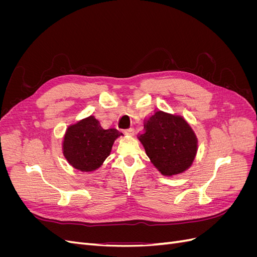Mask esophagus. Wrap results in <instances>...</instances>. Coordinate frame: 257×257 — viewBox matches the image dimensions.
<instances>
[{
  "label": "esophagus",
  "mask_w": 257,
  "mask_h": 257,
  "mask_svg": "<svg viewBox=\"0 0 257 257\" xmlns=\"http://www.w3.org/2000/svg\"><path fill=\"white\" fill-rule=\"evenodd\" d=\"M123 132H124V133H125V134H127V135H133V134H134V128L130 127V128L124 130Z\"/></svg>",
  "instance_id": "esophagus-1"
}]
</instances>
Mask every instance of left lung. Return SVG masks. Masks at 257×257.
Here are the masks:
<instances>
[{"mask_svg": "<svg viewBox=\"0 0 257 257\" xmlns=\"http://www.w3.org/2000/svg\"><path fill=\"white\" fill-rule=\"evenodd\" d=\"M145 127V133L138 138L163 175L180 174L191 166L197 151V141L182 116L157 111Z\"/></svg>", "mask_w": 257, "mask_h": 257, "instance_id": "left-lung-1", "label": "left lung"}]
</instances>
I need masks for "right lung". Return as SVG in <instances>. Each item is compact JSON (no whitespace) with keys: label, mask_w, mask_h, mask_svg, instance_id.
<instances>
[{"label":"right lung","mask_w":257,"mask_h":257,"mask_svg":"<svg viewBox=\"0 0 257 257\" xmlns=\"http://www.w3.org/2000/svg\"><path fill=\"white\" fill-rule=\"evenodd\" d=\"M120 135L122 133L115 128L103 130L91 115L67 128L63 142L64 157L76 169L92 172L103 164Z\"/></svg>","instance_id":"obj_1"}]
</instances>
